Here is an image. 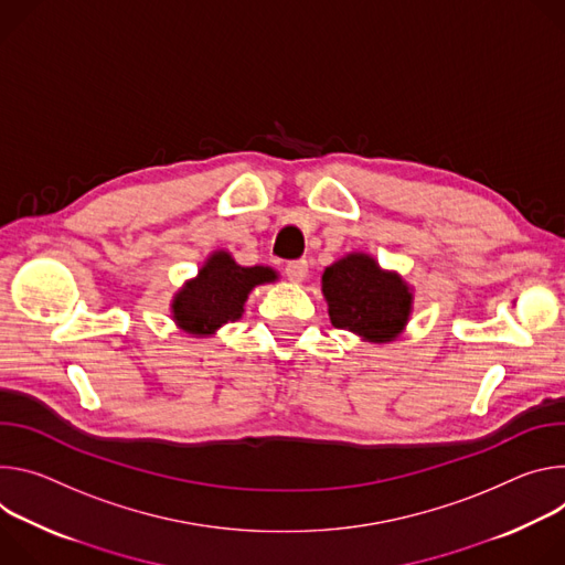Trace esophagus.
Here are the masks:
<instances>
[{
  "instance_id": "obj_1",
  "label": "esophagus",
  "mask_w": 565,
  "mask_h": 565,
  "mask_svg": "<svg viewBox=\"0 0 565 565\" xmlns=\"http://www.w3.org/2000/svg\"><path fill=\"white\" fill-rule=\"evenodd\" d=\"M307 271H309L307 260H291L285 265V274L291 282H302L307 278Z\"/></svg>"
}]
</instances>
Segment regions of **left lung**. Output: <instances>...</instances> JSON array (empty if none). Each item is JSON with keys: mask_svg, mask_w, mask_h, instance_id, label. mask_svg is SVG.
Returning a JSON list of instances; mask_svg holds the SVG:
<instances>
[{"mask_svg": "<svg viewBox=\"0 0 565 565\" xmlns=\"http://www.w3.org/2000/svg\"><path fill=\"white\" fill-rule=\"evenodd\" d=\"M323 296L334 328L367 341H393L406 326L413 296L397 274H386L370 256L350 254L323 274Z\"/></svg>", "mask_w": 565, "mask_h": 565, "instance_id": "8db88e82", "label": "left lung"}]
</instances>
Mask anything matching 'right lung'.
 I'll list each match as a JSON object with an SVG mask.
<instances>
[{"instance_id":"obj_1","label":"right lung","mask_w":565,"mask_h":565,"mask_svg":"<svg viewBox=\"0 0 565 565\" xmlns=\"http://www.w3.org/2000/svg\"><path fill=\"white\" fill-rule=\"evenodd\" d=\"M269 267H239L226 250H217L172 302V319L191 334H211L242 317L244 300L256 285L276 280Z\"/></svg>"}]
</instances>
